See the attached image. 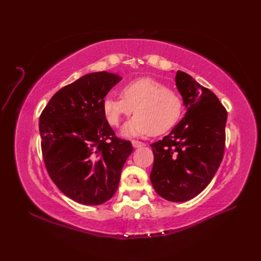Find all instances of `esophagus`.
I'll return each instance as SVG.
<instances>
[{"mask_svg":"<svg viewBox=\"0 0 261 261\" xmlns=\"http://www.w3.org/2000/svg\"><path fill=\"white\" fill-rule=\"evenodd\" d=\"M132 144H133L134 148H139V147L145 146V144L143 143V141H138V140H133Z\"/></svg>","mask_w":261,"mask_h":261,"instance_id":"esophagus-1","label":"esophagus"}]
</instances>
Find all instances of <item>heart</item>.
<instances>
[{"label": "heart", "instance_id": "obj_1", "mask_svg": "<svg viewBox=\"0 0 261 261\" xmlns=\"http://www.w3.org/2000/svg\"><path fill=\"white\" fill-rule=\"evenodd\" d=\"M102 111L112 126H118L124 117L135 112L122 129L124 136H144L151 132L158 135L178 122L183 113V100L178 92L168 89L162 82L147 77L126 84L122 97H106Z\"/></svg>", "mask_w": 261, "mask_h": 261}]
</instances>
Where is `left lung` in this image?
Listing matches in <instances>:
<instances>
[{
	"instance_id": "obj_1",
	"label": "left lung",
	"mask_w": 261,
	"mask_h": 261,
	"mask_svg": "<svg viewBox=\"0 0 261 261\" xmlns=\"http://www.w3.org/2000/svg\"><path fill=\"white\" fill-rule=\"evenodd\" d=\"M175 82L187 111L168 136L150 145L154 155L150 180L162 198L183 202L208 186L222 162L227 112L192 76L177 70Z\"/></svg>"
}]
</instances>
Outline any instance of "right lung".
I'll return each mask as SVG.
<instances>
[{
  "label": "right lung",
  "instance_id": "obj_1",
  "mask_svg": "<svg viewBox=\"0 0 261 261\" xmlns=\"http://www.w3.org/2000/svg\"><path fill=\"white\" fill-rule=\"evenodd\" d=\"M121 80L108 72L87 74L61 88L40 115L46 171L63 194L87 206L112 198L133 151L102 111L105 97Z\"/></svg>",
  "mask_w": 261,
  "mask_h": 261
}]
</instances>
